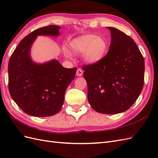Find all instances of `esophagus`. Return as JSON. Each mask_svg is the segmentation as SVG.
Segmentation results:
<instances>
[{
  "instance_id": "1",
  "label": "esophagus",
  "mask_w": 158,
  "mask_h": 158,
  "mask_svg": "<svg viewBox=\"0 0 158 158\" xmlns=\"http://www.w3.org/2000/svg\"><path fill=\"white\" fill-rule=\"evenodd\" d=\"M83 74V72L80 69H78L77 71H76V76H82Z\"/></svg>"
}]
</instances>
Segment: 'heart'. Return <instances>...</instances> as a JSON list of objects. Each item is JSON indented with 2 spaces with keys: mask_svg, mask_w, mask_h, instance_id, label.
Here are the masks:
<instances>
[{
  "mask_svg": "<svg viewBox=\"0 0 158 158\" xmlns=\"http://www.w3.org/2000/svg\"><path fill=\"white\" fill-rule=\"evenodd\" d=\"M70 48L74 53H83V60L89 64H95L101 61L106 54L108 44L103 37L95 34H86L76 37L70 42ZM66 58L73 59L70 51L64 49Z\"/></svg>",
  "mask_w": 158,
  "mask_h": 158,
  "instance_id": "heart-1",
  "label": "heart"
}]
</instances>
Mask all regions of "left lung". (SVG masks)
Returning <instances> with one entry per match:
<instances>
[{
	"mask_svg": "<svg viewBox=\"0 0 158 158\" xmlns=\"http://www.w3.org/2000/svg\"><path fill=\"white\" fill-rule=\"evenodd\" d=\"M107 28L111 36L107 54L97 64L82 69L91 107L100 113L117 114L127 111L139 97L144 60L131 37L117 28Z\"/></svg>",
	"mask_w": 158,
	"mask_h": 158,
	"instance_id": "left-lung-1",
	"label": "left lung"
}]
</instances>
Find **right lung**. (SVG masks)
Masks as SVG:
<instances>
[{
  "instance_id": "obj_1",
  "label": "right lung",
  "mask_w": 158,
  "mask_h": 158,
  "mask_svg": "<svg viewBox=\"0 0 158 158\" xmlns=\"http://www.w3.org/2000/svg\"><path fill=\"white\" fill-rule=\"evenodd\" d=\"M60 27L39 28L26 36L8 63V88L12 98L23 112L33 117L54 115L62 108L65 91L74 79L77 69H66L52 59L36 63L30 56L37 36L57 37Z\"/></svg>"
}]
</instances>
